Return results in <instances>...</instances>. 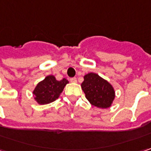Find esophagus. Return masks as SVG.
I'll return each instance as SVG.
<instances>
[{"label":"esophagus","mask_w":151,"mask_h":151,"mask_svg":"<svg viewBox=\"0 0 151 151\" xmlns=\"http://www.w3.org/2000/svg\"><path fill=\"white\" fill-rule=\"evenodd\" d=\"M70 81L72 83H77V78H70Z\"/></svg>","instance_id":"esophagus-1"}]
</instances>
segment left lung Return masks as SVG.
I'll return each mask as SVG.
<instances>
[{
  "mask_svg": "<svg viewBox=\"0 0 151 151\" xmlns=\"http://www.w3.org/2000/svg\"><path fill=\"white\" fill-rule=\"evenodd\" d=\"M81 87L89 103L98 108H109L114 101L113 86L97 73H88L83 76Z\"/></svg>",
  "mask_w": 151,
  "mask_h": 151,
  "instance_id": "8db88e82",
  "label": "left lung"
}]
</instances>
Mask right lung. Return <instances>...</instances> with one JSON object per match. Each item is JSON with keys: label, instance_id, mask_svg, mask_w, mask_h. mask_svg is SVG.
<instances>
[{"label": "right lung", "instance_id": "add662e5", "mask_svg": "<svg viewBox=\"0 0 151 151\" xmlns=\"http://www.w3.org/2000/svg\"><path fill=\"white\" fill-rule=\"evenodd\" d=\"M68 83L66 78L57 80L55 76H46L45 79L37 83L33 91L34 99L40 105H46L55 101Z\"/></svg>", "mask_w": 151, "mask_h": 151}]
</instances>
